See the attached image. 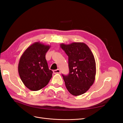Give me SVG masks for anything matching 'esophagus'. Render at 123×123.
<instances>
[{
  "instance_id": "obj_1",
  "label": "esophagus",
  "mask_w": 123,
  "mask_h": 123,
  "mask_svg": "<svg viewBox=\"0 0 123 123\" xmlns=\"http://www.w3.org/2000/svg\"><path fill=\"white\" fill-rule=\"evenodd\" d=\"M53 73H54V74H57V73H61L60 70L58 69H57V70H53Z\"/></svg>"
}]
</instances>
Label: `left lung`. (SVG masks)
<instances>
[{"instance_id": "left-lung-1", "label": "left lung", "mask_w": 123, "mask_h": 123, "mask_svg": "<svg viewBox=\"0 0 123 123\" xmlns=\"http://www.w3.org/2000/svg\"><path fill=\"white\" fill-rule=\"evenodd\" d=\"M60 47L68 56L69 73L62 75L71 94L79 96L86 92L93 84L96 63L90 48L84 43H61Z\"/></svg>"}]
</instances>
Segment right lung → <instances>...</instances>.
<instances>
[{"label": "right lung", "mask_w": 123, "mask_h": 123, "mask_svg": "<svg viewBox=\"0 0 123 123\" xmlns=\"http://www.w3.org/2000/svg\"><path fill=\"white\" fill-rule=\"evenodd\" d=\"M51 47L40 42L30 46L22 54L18 66L20 79L25 86L38 91L47 85L52 76L48 68L46 54Z\"/></svg>", "instance_id": "add662e5"}]
</instances>
